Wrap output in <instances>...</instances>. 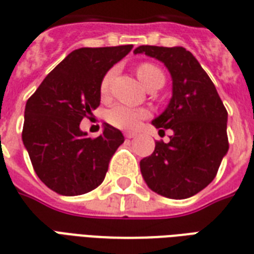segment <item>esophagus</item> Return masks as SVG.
Listing matches in <instances>:
<instances>
[{
	"mask_svg": "<svg viewBox=\"0 0 254 254\" xmlns=\"http://www.w3.org/2000/svg\"><path fill=\"white\" fill-rule=\"evenodd\" d=\"M135 133H130V131H129V133H125V137H127V138H134L135 137Z\"/></svg>",
	"mask_w": 254,
	"mask_h": 254,
	"instance_id": "obj_1",
	"label": "esophagus"
}]
</instances>
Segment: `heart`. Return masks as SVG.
Listing matches in <instances>:
<instances>
[{"label": "heart", "mask_w": 254, "mask_h": 254, "mask_svg": "<svg viewBox=\"0 0 254 254\" xmlns=\"http://www.w3.org/2000/svg\"><path fill=\"white\" fill-rule=\"evenodd\" d=\"M137 76H138V79L145 87H147L153 81L158 80V79L163 80L162 71L157 65L151 64V63L139 64L137 67ZM113 77H115V69H111L104 75L101 84H100V92H101L103 96L108 95ZM147 115H149V112L146 109H142V108L116 104L107 111V121L115 127L124 129V130H131V129H135L138 127L139 123L145 117H147Z\"/></svg>", "instance_id": "b5f03b06"}]
</instances>
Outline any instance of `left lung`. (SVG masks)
<instances>
[{"mask_svg": "<svg viewBox=\"0 0 254 254\" xmlns=\"http://www.w3.org/2000/svg\"><path fill=\"white\" fill-rule=\"evenodd\" d=\"M162 62L173 80L166 109L151 124L159 131L171 129L170 142H155L153 154L139 162L143 181L154 192L186 199L205 189L228 153V113L212 80L196 58L183 47L139 46Z\"/></svg>", "mask_w": 254, "mask_h": 254, "instance_id": "left-lung-1", "label": "left lung"}]
</instances>
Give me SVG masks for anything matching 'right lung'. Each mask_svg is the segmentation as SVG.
<instances>
[{"label": "right lung", "mask_w": 254, "mask_h": 254, "mask_svg": "<svg viewBox=\"0 0 254 254\" xmlns=\"http://www.w3.org/2000/svg\"><path fill=\"white\" fill-rule=\"evenodd\" d=\"M131 49L125 45L75 50L27 100L22 141L39 179L57 193L83 195L103 183L124 135L104 124L97 138H88L80 123L100 105L104 75Z\"/></svg>", "instance_id": "1"}]
</instances>
